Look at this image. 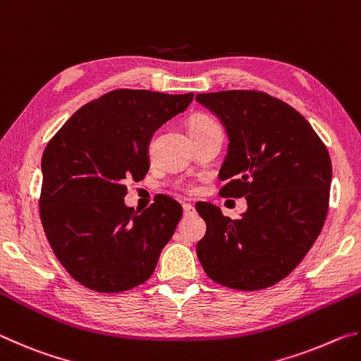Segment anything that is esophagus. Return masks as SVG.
Here are the masks:
<instances>
[{
    "label": "esophagus",
    "instance_id": "1",
    "mask_svg": "<svg viewBox=\"0 0 361 361\" xmlns=\"http://www.w3.org/2000/svg\"><path fill=\"white\" fill-rule=\"evenodd\" d=\"M183 212H185V215H192L194 207L191 204H183Z\"/></svg>",
    "mask_w": 361,
    "mask_h": 361
}]
</instances>
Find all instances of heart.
Masks as SVG:
<instances>
[{
	"label": "heart",
	"mask_w": 361,
	"mask_h": 361,
	"mask_svg": "<svg viewBox=\"0 0 361 361\" xmlns=\"http://www.w3.org/2000/svg\"><path fill=\"white\" fill-rule=\"evenodd\" d=\"M218 124L209 116H197V118L191 119L189 122V135H195V133H200V132H205L212 129V127H216Z\"/></svg>",
	"instance_id": "heart-1"
}]
</instances>
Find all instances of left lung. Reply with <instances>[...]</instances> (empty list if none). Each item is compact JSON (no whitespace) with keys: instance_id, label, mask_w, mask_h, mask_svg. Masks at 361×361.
<instances>
[{"instance_id":"8db88e82","label":"left lung","mask_w":361,"mask_h":361,"mask_svg":"<svg viewBox=\"0 0 361 361\" xmlns=\"http://www.w3.org/2000/svg\"><path fill=\"white\" fill-rule=\"evenodd\" d=\"M229 135L219 180L223 197H245L239 219L216 205L195 210L207 232L197 258L213 282L262 290L285 279L314 245L326 219L331 159L320 137L288 103L259 90L197 94Z\"/></svg>"}]
</instances>
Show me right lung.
Here are the masks:
<instances>
[{"mask_svg":"<svg viewBox=\"0 0 361 361\" xmlns=\"http://www.w3.org/2000/svg\"><path fill=\"white\" fill-rule=\"evenodd\" d=\"M192 99L116 89L79 108L47 143L39 218L60 264L85 288L127 291L154 272L183 209L159 194L135 212L124 204L126 181L145 178L154 132Z\"/></svg>","mask_w":361,"mask_h":361,"instance_id":"add662e5","label":"right lung"}]
</instances>
